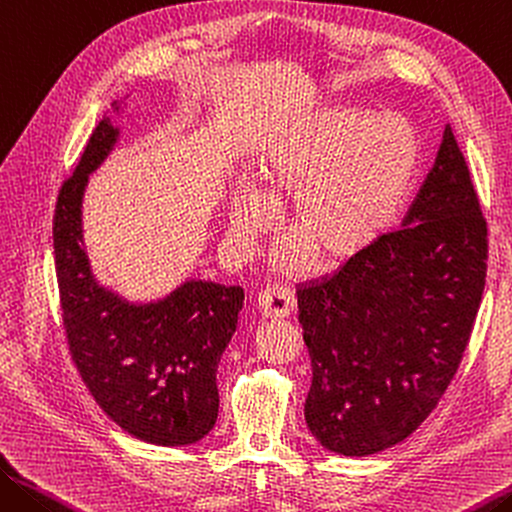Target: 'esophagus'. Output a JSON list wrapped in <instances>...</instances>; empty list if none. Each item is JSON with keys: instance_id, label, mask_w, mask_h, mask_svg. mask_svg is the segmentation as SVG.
Listing matches in <instances>:
<instances>
[{"instance_id": "obj_1", "label": "esophagus", "mask_w": 512, "mask_h": 512, "mask_svg": "<svg viewBox=\"0 0 512 512\" xmlns=\"http://www.w3.org/2000/svg\"><path fill=\"white\" fill-rule=\"evenodd\" d=\"M295 304L297 299L292 295V290L283 286L265 288L256 299V308L263 317H288L295 311Z\"/></svg>"}]
</instances>
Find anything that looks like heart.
Returning <instances> with one entry per match:
<instances>
[{"mask_svg": "<svg viewBox=\"0 0 512 512\" xmlns=\"http://www.w3.org/2000/svg\"><path fill=\"white\" fill-rule=\"evenodd\" d=\"M413 177V133L363 113H338L290 133L256 170L266 199L295 197L290 229L320 263L349 261L370 247L404 204ZM262 198L240 192L231 201V233L240 245H251L274 222V208ZM281 263H299L297 245L283 249Z\"/></svg>", "mask_w": 512, "mask_h": 512, "instance_id": "1", "label": "heart"}]
</instances>
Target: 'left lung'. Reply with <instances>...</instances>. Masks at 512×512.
<instances>
[{
  "instance_id": "left-lung-1",
  "label": "left lung",
  "mask_w": 512,
  "mask_h": 512,
  "mask_svg": "<svg viewBox=\"0 0 512 512\" xmlns=\"http://www.w3.org/2000/svg\"><path fill=\"white\" fill-rule=\"evenodd\" d=\"M485 274L488 222L447 127L404 226L297 290L313 363L304 413L322 447L370 456L433 413L469 345Z\"/></svg>"
}]
</instances>
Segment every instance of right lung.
<instances>
[{"mask_svg":"<svg viewBox=\"0 0 512 512\" xmlns=\"http://www.w3.org/2000/svg\"><path fill=\"white\" fill-rule=\"evenodd\" d=\"M117 129L97 124L54 208V261L70 356L90 395L133 438L161 447L199 442L217 420L215 372L245 292L188 281L133 304L99 286L81 247V195Z\"/></svg>","mask_w":512,"mask_h":512,"instance_id":"right-lung-1","label":"right lung"}]
</instances>
